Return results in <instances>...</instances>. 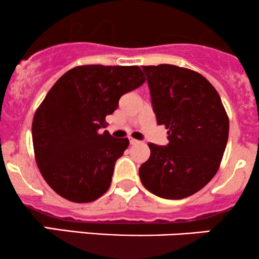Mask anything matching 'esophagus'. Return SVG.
<instances>
[{
	"label": "esophagus",
	"instance_id": "1",
	"mask_svg": "<svg viewBox=\"0 0 259 259\" xmlns=\"http://www.w3.org/2000/svg\"><path fill=\"white\" fill-rule=\"evenodd\" d=\"M129 141H130V145H136V144H139L138 140H135V139H133V138H130Z\"/></svg>",
	"mask_w": 259,
	"mask_h": 259
}]
</instances>
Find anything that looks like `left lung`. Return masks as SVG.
Masks as SVG:
<instances>
[{"mask_svg":"<svg viewBox=\"0 0 259 259\" xmlns=\"http://www.w3.org/2000/svg\"><path fill=\"white\" fill-rule=\"evenodd\" d=\"M158 125L169 144H148L150 158L139 169L150 192L181 200L213 179L229 136V118L221 96L200 73L171 64L144 65Z\"/></svg>","mask_w":259,"mask_h":259,"instance_id":"left-lung-1","label":"left lung"}]
</instances>
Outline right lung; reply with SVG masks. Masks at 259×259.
Segmentation results:
<instances>
[{"mask_svg":"<svg viewBox=\"0 0 259 259\" xmlns=\"http://www.w3.org/2000/svg\"><path fill=\"white\" fill-rule=\"evenodd\" d=\"M138 65H79L59 78L32 119L40 173L59 196L76 203L100 198L111 186L114 164L129 140L114 139L106 115L119 99L145 82Z\"/></svg>","mask_w":259,"mask_h":259,"instance_id":"add662e5","label":"right lung"}]
</instances>
